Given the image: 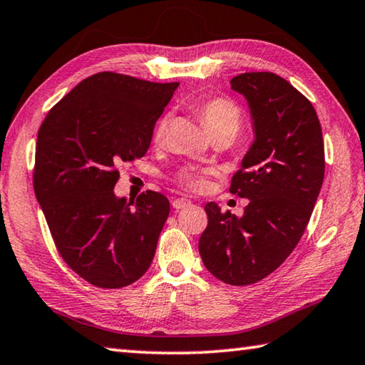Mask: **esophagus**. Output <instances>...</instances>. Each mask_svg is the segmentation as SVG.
<instances>
[{
	"label": "esophagus",
	"instance_id": "obj_1",
	"mask_svg": "<svg viewBox=\"0 0 365 365\" xmlns=\"http://www.w3.org/2000/svg\"><path fill=\"white\" fill-rule=\"evenodd\" d=\"M190 204H191V201L187 200V197H177V200L172 201V207L178 210V209L187 207V205H190Z\"/></svg>",
	"mask_w": 365,
	"mask_h": 365
}]
</instances>
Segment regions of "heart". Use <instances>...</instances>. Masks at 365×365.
Segmentation results:
<instances>
[{
	"label": "heart",
	"mask_w": 365,
	"mask_h": 365,
	"mask_svg": "<svg viewBox=\"0 0 365 365\" xmlns=\"http://www.w3.org/2000/svg\"><path fill=\"white\" fill-rule=\"evenodd\" d=\"M196 111L197 115L201 116L205 128H207L209 134L212 137L220 135V134L236 137L237 132H240L241 111L237 108V105L235 102L228 101V98H223V97L209 98V101H204L197 105ZM168 123H169L168 116H163L160 121H158L156 129H155L156 142H161L164 138L165 130H168ZM182 180L191 188H200L202 185L201 175L195 170H185L182 174Z\"/></svg>",
	"instance_id": "b5f03b06"
}]
</instances>
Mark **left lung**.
<instances>
[{
    "label": "left lung",
    "instance_id": "1",
    "mask_svg": "<svg viewBox=\"0 0 365 365\" xmlns=\"http://www.w3.org/2000/svg\"><path fill=\"white\" fill-rule=\"evenodd\" d=\"M230 84L247 101L254 123L255 138L230 187L249 204L241 217L205 204L209 223L200 254L217 279L247 286L292 254L319 196L326 163L316 110L292 84L268 71L241 73Z\"/></svg>",
    "mask_w": 365,
    "mask_h": 365
}]
</instances>
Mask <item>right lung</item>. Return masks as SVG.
<instances>
[{
    "instance_id": "add662e5",
    "label": "right lung",
    "mask_w": 365,
    "mask_h": 365,
    "mask_svg": "<svg viewBox=\"0 0 365 365\" xmlns=\"http://www.w3.org/2000/svg\"><path fill=\"white\" fill-rule=\"evenodd\" d=\"M177 88L97 73L54 105L39 128L36 200L62 258L92 286L125 287L153 262L168 197L147 191L134 202L113 188L118 165L147 153Z\"/></svg>"
}]
</instances>
